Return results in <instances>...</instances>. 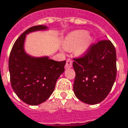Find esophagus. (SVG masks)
<instances>
[{
    "mask_svg": "<svg viewBox=\"0 0 128 128\" xmlns=\"http://www.w3.org/2000/svg\"><path fill=\"white\" fill-rule=\"evenodd\" d=\"M73 66V61L70 60V59H68L66 60V65H65V68H71Z\"/></svg>",
    "mask_w": 128,
    "mask_h": 128,
    "instance_id": "esophagus-1",
    "label": "esophagus"
}]
</instances>
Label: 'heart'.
Returning <instances> with one entry per match:
<instances>
[{
    "mask_svg": "<svg viewBox=\"0 0 128 128\" xmlns=\"http://www.w3.org/2000/svg\"><path fill=\"white\" fill-rule=\"evenodd\" d=\"M86 30H78L68 34L64 41V48L67 50L75 49L78 55H82L88 50L92 43V38Z\"/></svg>",
    "mask_w": 128,
    "mask_h": 128,
    "instance_id": "b5f03b06",
    "label": "heart"
}]
</instances>
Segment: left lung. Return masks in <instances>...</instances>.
<instances>
[{"instance_id":"1","label":"left lung","mask_w":128,"mask_h":128,"mask_svg":"<svg viewBox=\"0 0 128 128\" xmlns=\"http://www.w3.org/2000/svg\"><path fill=\"white\" fill-rule=\"evenodd\" d=\"M73 92L80 100L96 104L106 98L116 77V53L110 40L93 44L83 57L73 59Z\"/></svg>"}]
</instances>
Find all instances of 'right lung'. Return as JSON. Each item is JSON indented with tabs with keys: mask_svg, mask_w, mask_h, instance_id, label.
<instances>
[{
	"mask_svg": "<svg viewBox=\"0 0 128 128\" xmlns=\"http://www.w3.org/2000/svg\"><path fill=\"white\" fill-rule=\"evenodd\" d=\"M46 30L48 27L40 25L26 30L15 42L9 58L12 87L22 101L30 105L41 104L50 96L66 64L65 60L57 62L48 56L32 57L25 51L27 34Z\"/></svg>",
	"mask_w": 128,
	"mask_h": 128,
	"instance_id": "add662e5",
	"label": "right lung"
}]
</instances>
